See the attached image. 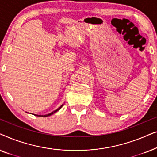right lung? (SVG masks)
I'll list each match as a JSON object with an SVG mask.
<instances>
[{"label":"right lung","instance_id":"right-lung-1","mask_svg":"<svg viewBox=\"0 0 157 157\" xmlns=\"http://www.w3.org/2000/svg\"><path fill=\"white\" fill-rule=\"evenodd\" d=\"M63 104H62L61 106L59 107V109H57L56 110H55V111H52V112L51 113H48V114H46V115H36V114H34V115H36V116H37V117H49V116H51V115H52V114H53V113H56V111H58L59 110H60V109H61V108H62V106H63Z\"/></svg>","mask_w":157,"mask_h":157}]
</instances>
